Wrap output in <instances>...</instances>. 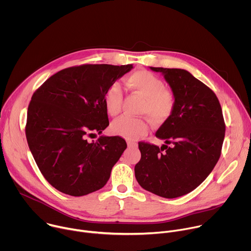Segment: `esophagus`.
<instances>
[{"instance_id": "34e87169", "label": "esophagus", "mask_w": 251, "mask_h": 251, "mask_svg": "<svg viewBox=\"0 0 251 251\" xmlns=\"http://www.w3.org/2000/svg\"><path fill=\"white\" fill-rule=\"evenodd\" d=\"M127 145L129 148H137L138 147V144L135 142H131V141H128L127 142Z\"/></svg>"}]
</instances>
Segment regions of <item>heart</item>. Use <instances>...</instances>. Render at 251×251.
Returning a JSON list of instances; mask_svg holds the SVG:
<instances>
[{
	"label": "heart",
	"mask_w": 251,
	"mask_h": 251,
	"mask_svg": "<svg viewBox=\"0 0 251 251\" xmlns=\"http://www.w3.org/2000/svg\"><path fill=\"white\" fill-rule=\"evenodd\" d=\"M127 85L145 97L143 112L156 123L166 121L173 113L175 98L171 91L165 89V84L155 75L147 70H138L127 78ZM123 92L120 83H113L105 93L104 103L107 113L116 116L120 110ZM111 129L113 133L128 140H135L148 131V124L141 118L122 116L116 119Z\"/></svg>",
	"instance_id": "b5f03b06"
}]
</instances>
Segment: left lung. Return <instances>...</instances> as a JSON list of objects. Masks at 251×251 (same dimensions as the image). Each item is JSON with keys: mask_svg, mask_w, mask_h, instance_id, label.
Here are the masks:
<instances>
[{"mask_svg": "<svg viewBox=\"0 0 251 251\" xmlns=\"http://www.w3.org/2000/svg\"><path fill=\"white\" fill-rule=\"evenodd\" d=\"M150 68L170 85L175 107L156 132L165 141L161 148L139 143L135 176L146 191L175 199L194 191L211 173L221 157L226 125L216 94L188 70Z\"/></svg>", "mask_w": 251, "mask_h": 251, "instance_id": "obj_1", "label": "left lung"}]
</instances>
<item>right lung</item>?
<instances>
[{"label": "right lung", "mask_w": 251, "mask_h": 251, "mask_svg": "<svg viewBox=\"0 0 251 251\" xmlns=\"http://www.w3.org/2000/svg\"><path fill=\"white\" fill-rule=\"evenodd\" d=\"M132 64H85L50 76L31 97L25 136L46 180L57 191L81 197L103 188L127 148L118 136H100L109 125L106 91Z\"/></svg>", "instance_id": "right-lung-1"}]
</instances>
